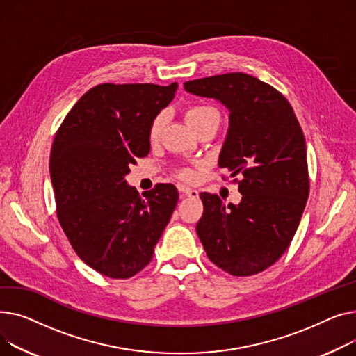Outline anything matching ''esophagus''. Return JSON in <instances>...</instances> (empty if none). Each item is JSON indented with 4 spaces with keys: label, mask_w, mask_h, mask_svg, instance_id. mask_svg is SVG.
Returning a JSON list of instances; mask_svg holds the SVG:
<instances>
[{
    "label": "esophagus",
    "mask_w": 356,
    "mask_h": 356,
    "mask_svg": "<svg viewBox=\"0 0 356 356\" xmlns=\"http://www.w3.org/2000/svg\"><path fill=\"white\" fill-rule=\"evenodd\" d=\"M179 193L184 195V197H190V198H197L200 195V193L197 190H194V188H190V186H185V185H179L178 186Z\"/></svg>",
    "instance_id": "1"
}]
</instances>
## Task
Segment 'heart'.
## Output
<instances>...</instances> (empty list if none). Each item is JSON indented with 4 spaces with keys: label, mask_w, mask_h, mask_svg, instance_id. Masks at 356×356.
<instances>
[{
    "label": "heart",
    "mask_w": 356,
    "mask_h": 356,
    "mask_svg": "<svg viewBox=\"0 0 356 356\" xmlns=\"http://www.w3.org/2000/svg\"><path fill=\"white\" fill-rule=\"evenodd\" d=\"M184 116H185V120L186 123L190 124V127L195 131L198 127H201L202 123H207V122H217L220 123V113L217 109H214L213 106H207V104H194V106H188L185 111H184ZM163 124H165V116L162 113L156 115L151 124H149V139L152 142L158 140L161 134H162V129H163ZM181 175L184 178H193L194 174L191 171H181Z\"/></svg>",
    "instance_id": "1"
}]
</instances>
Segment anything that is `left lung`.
<instances>
[{
    "label": "left lung",
    "instance_id": "obj_1",
    "mask_svg": "<svg viewBox=\"0 0 356 356\" xmlns=\"http://www.w3.org/2000/svg\"><path fill=\"white\" fill-rule=\"evenodd\" d=\"M188 93L211 97L229 111L218 165L241 175L238 205L201 193L197 234L208 259L233 276H252L276 263L300 222L309 197L306 142L287 99L245 73L184 83ZM237 182V179H236Z\"/></svg>",
    "mask_w": 356,
    "mask_h": 356
}]
</instances>
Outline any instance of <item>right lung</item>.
I'll return each mask as SVG.
<instances>
[{
  "label": "right lung",
  "mask_w": 356,
  "mask_h": 356,
  "mask_svg": "<svg viewBox=\"0 0 356 356\" xmlns=\"http://www.w3.org/2000/svg\"><path fill=\"white\" fill-rule=\"evenodd\" d=\"M178 85L103 83L83 95L58 128L50 155L57 218L76 254L100 275L128 279L152 260L178 191L156 184L142 195L127 184L149 154V124Z\"/></svg>",
  "instance_id": "obj_1"
}]
</instances>
